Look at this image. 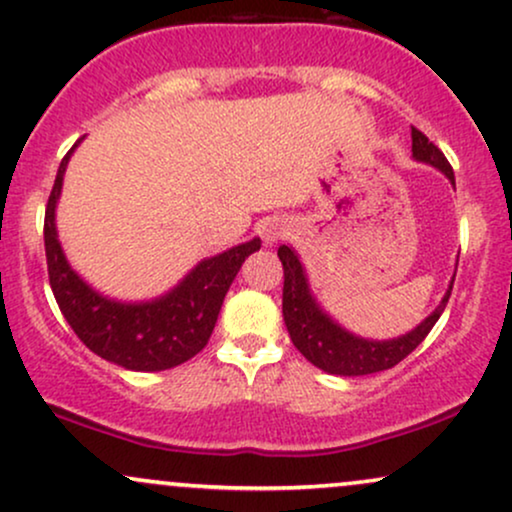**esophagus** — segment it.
<instances>
[{"instance_id":"obj_1","label":"esophagus","mask_w":512,"mask_h":512,"mask_svg":"<svg viewBox=\"0 0 512 512\" xmlns=\"http://www.w3.org/2000/svg\"><path fill=\"white\" fill-rule=\"evenodd\" d=\"M260 234H262V241H264V243H267V245H276L278 241H281L283 236L288 234L286 222H283V219H276V217L264 219L262 226H260Z\"/></svg>"}]
</instances>
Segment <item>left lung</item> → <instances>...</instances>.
Segmentation results:
<instances>
[{
    "label": "left lung",
    "instance_id": "1",
    "mask_svg": "<svg viewBox=\"0 0 512 512\" xmlns=\"http://www.w3.org/2000/svg\"><path fill=\"white\" fill-rule=\"evenodd\" d=\"M411 141L413 160L435 167V170L442 172L451 181V186H456L449 160L416 127H411ZM278 260H281L283 276H286L283 278V321H286L290 340L300 349L304 359L312 361L316 368L331 375H368L387 371V368L397 366L401 359L409 357L413 349L425 340V335L432 331L439 316H442L456 278V274L451 276L442 302L416 328L399 335V338L373 340L347 331L345 326H340L321 307V302L316 300L312 290V283H309L307 269H304L293 245H281L278 248Z\"/></svg>",
    "mask_w": 512,
    "mask_h": 512
}]
</instances>
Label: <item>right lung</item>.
I'll use <instances>...</instances> for the list:
<instances>
[{"instance_id":"right-lung-1","label":"right lung","mask_w":512,"mask_h":512,"mask_svg":"<svg viewBox=\"0 0 512 512\" xmlns=\"http://www.w3.org/2000/svg\"><path fill=\"white\" fill-rule=\"evenodd\" d=\"M77 144L61 160L44 215L49 283L58 307L77 338L115 366L155 373L184 364L208 345L231 283L245 257L260 250L262 241L252 238L205 257L177 286L151 300H115L99 293L70 267L56 229L63 177Z\"/></svg>"}]
</instances>
